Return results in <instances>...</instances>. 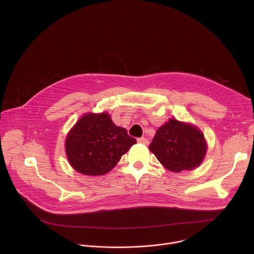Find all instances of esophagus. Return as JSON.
Segmentation results:
<instances>
[{"mask_svg":"<svg viewBox=\"0 0 254 254\" xmlns=\"http://www.w3.org/2000/svg\"><path fill=\"white\" fill-rule=\"evenodd\" d=\"M137 142L142 143V144H146V146H148V144H149V140L146 137H139V138H137Z\"/></svg>","mask_w":254,"mask_h":254,"instance_id":"esophagus-1","label":"esophagus"}]
</instances>
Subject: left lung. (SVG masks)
I'll return each mask as SVG.
<instances>
[{"label": "left lung", "instance_id": "obj_1", "mask_svg": "<svg viewBox=\"0 0 254 254\" xmlns=\"http://www.w3.org/2000/svg\"><path fill=\"white\" fill-rule=\"evenodd\" d=\"M150 151L172 172L192 170L206 154L204 134L194 126L170 120L156 131Z\"/></svg>", "mask_w": 254, "mask_h": 254}]
</instances>
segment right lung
I'll return each instance as SVG.
<instances>
[{"label":"right lung","mask_w":254,"mask_h":254,"mask_svg":"<svg viewBox=\"0 0 254 254\" xmlns=\"http://www.w3.org/2000/svg\"><path fill=\"white\" fill-rule=\"evenodd\" d=\"M136 142L106 113L82 117L66 137V155L77 172L100 176L110 172Z\"/></svg>","instance_id":"right-lung-1"}]
</instances>
